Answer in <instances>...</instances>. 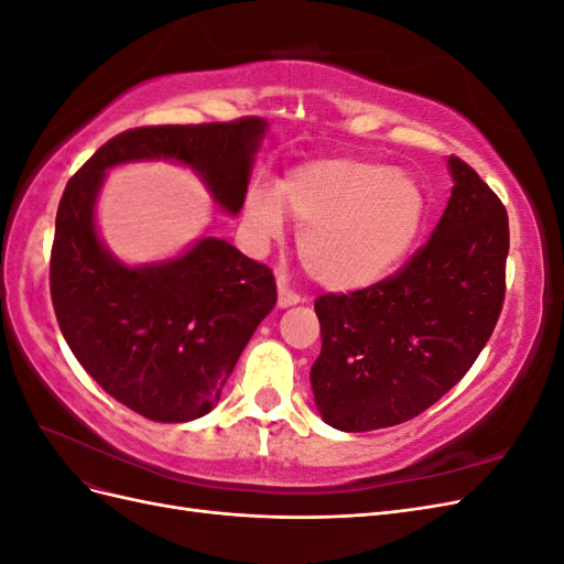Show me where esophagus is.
Instances as JSON below:
<instances>
[{
  "mask_svg": "<svg viewBox=\"0 0 564 564\" xmlns=\"http://www.w3.org/2000/svg\"><path fill=\"white\" fill-rule=\"evenodd\" d=\"M301 303V296L294 292V289H289L284 282H280L278 286V305L280 308H289V305H296Z\"/></svg>",
  "mask_w": 564,
  "mask_h": 564,
  "instance_id": "34e87169",
  "label": "esophagus"
}]
</instances>
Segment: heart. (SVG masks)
I'll use <instances>...</instances> for the list:
<instances>
[{"mask_svg":"<svg viewBox=\"0 0 564 564\" xmlns=\"http://www.w3.org/2000/svg\"><path fill=\"white\" fill-rule=\"evenodd\" d=\"M425 212L416 178L352 158L301 164L278 187L253 183L245 199V220L259 240H275L284 214L292 216L305 268L338 292L390 278L412 253Z\"/></svg>","mask_w":564,"mask_h":564,"instance_id":"1","label":"heart"}]
</instances>
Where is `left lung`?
Instances as JSON below:
<instances>
[{
	"label": "left lung",
	"instance_id": "1",
	"mask_svg": "<svg viewBox=\"0 0 564 564\" xmlns=\"http://www.w3.org/2000/svg\"><path fill=\"white\" fill-rule=\"evenodd\" d=\"M431 240L383 282L315 301L322 350L315 404L338 431L404 423L466 377L506 299L508 214L460 158Z\"/></svg>",
	"mask_w": 564,
	"mask_h": 564
}]
</instances>
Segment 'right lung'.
Here are the masks:
<instances>
[{"label": "right lung", "mask_w": 564, "mask_h": 564, "mask_svg": "<svg viewBox=\"0 0 564 564\" xmlns=\"http://www.w3.org/2000/svg\"><path fill=\"white\" fill-rule=\"evenodd\" d=\"M263 133L261 117L127 129L65 185L48 263L58 327L89 377L145 419L183 423L212 412L275 308L278 286L268 265L218 237L166 263L127 268L112 259L94 226L106 169L158 158L191 164L220 207L237 214Z\"/></svg>", "instance_id": "obj_1"}]
</instances>
